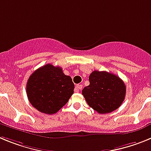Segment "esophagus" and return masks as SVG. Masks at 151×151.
<instances>
[{
	"mask_svg": "<svg viewBox=\"0 0 151 151\" xmlns=\"http://www.w3.org/2000/svg\"><path fill=\"white\" fill-rule=\"evenodd\" d=\"M82 88V85H76V88H75V91H76V92H78Z\"/></svg>",
	"mask_w": 151,
	"mask_h": 151,
	"instance_id": "esophagus-1",
	"label": "esophagus"
}]
</instances>
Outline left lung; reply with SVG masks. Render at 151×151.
I'll return each instance as SVG.
<instances>
[{
  "instance_id": "obj_1",
  "label": "left lung",
  "mask_w": 151,
  "mask_h": 151,
  "mask_svg": "<svg viewBox=\"0 0 151 151\" xmlns=\"http://www.w3.org/2000/svg\"><path fill=\"white\" fill-rule=\"evenodd\" d=\"M88 86L82 90L88 104L101 114L120 106L125 97V85L119 77L106 71H94L89 76Z\"/></svg>"
}]
</instances>
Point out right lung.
<instances>
[{
  "instance_id": "right-lung-1",
  "label": "right lung",
  "mask_w": 151,
  "mask_h": 151,
  "mask_svg": "<svg viewBox=\"0 0 151 151\" xmlns=\"http://www.w3.org/2000/svg\"><path fill=\"white\" fill-rule=\"evenodd\" d=\"M74 83L62 68L46 64L31 75L26 93L31 104L41 113L54 114L68 102L74 93Z\"/></svg>"
}]
</instances>
